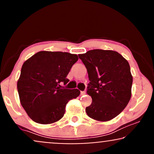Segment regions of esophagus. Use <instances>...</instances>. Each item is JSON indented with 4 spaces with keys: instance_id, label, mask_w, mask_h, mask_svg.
Segmentation results:
<instances>
[{
    "instance_id": "obj_1",
    "label": "esophagus",
    "mask_w": 154,
    "mask_h": 154,
    "mask_svg": "<svg viewBox=\"0 0 154 154\" xmlns=\"http://www.w3.org/2000/svg\"><path fill=\"white\" fill-rule=\"evenodd\" d=\"M84 94H86V91H81V96L84 95Z\"/></svg>"
}]
</instances>
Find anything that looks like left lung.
<instances>
[{
  "instance_id": "obj_1",
  "label": "left lung",
  "mask_w": 154,
  "mask_h": 154,
  "mask_svg": "<svg viewBox=\"0 0 154 154\" xmlns=\"http://www.w3.org/2000/svg\"><path fill=\"white\" fill-rule=\"evenodd\" d=\"M79 57L86 66L90 81L87 94L92 102L86 108V114L101 122L112 120L131 98L133 75L129 63L113 50H92Z\"/></svg>"
}]
</instances>
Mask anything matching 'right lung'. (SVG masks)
<instances>
[{
	"label": "right lung",
	"instance_id": "1",
	"mask_svg": "<svg viewBox=\"0 0 154 154\" xmlns=\"http://www.w3.org/2000/svg\"><path fill=\"white\" fill-rule=\"evenodd\" d=\"M78 55L69 52L40 51L23 63L17 89L20 102L28 116L37 123L57 122L66 112V104L80 91L60 88Z\"/></svg>",
	"mask_w": 154,
	"mask_h": 154
}]
</instances>
